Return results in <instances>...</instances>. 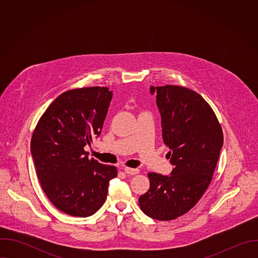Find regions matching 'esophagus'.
I'll return each mask as SVG.
<instances>
[{
	"label": "esophagus",
	"mask_w": 258,
	"mask_h": 258,
	"mask_svg": "<svg viewBox=\"0 0 258 258\" xmlns=\"http://www.w3.org/2000/svg\"><path fill=\"white\" fill-rule=\"evenodd\" d=\"M124 172L130 174V175H135V174L139 173V169L138 168H132V167H124Z\"/></svg>",
	"instance_id": "1"
}]
</instances>
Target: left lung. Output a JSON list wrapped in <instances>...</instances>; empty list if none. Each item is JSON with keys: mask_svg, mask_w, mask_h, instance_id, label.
I'll return each instance as SVG.
<instances>
[{"mask_svg": "<svg viewBox=\"0 0 258 258\" xmlns=\"http://www.w3.org/2000/svg\"><path fill=\"white\" fill-rule=\"evenodd\" d=\"M161 115L162 138L170 149V175L149 172L150 189L140 196L142 211L157 220L185 214L200 200L224 144L223 130L209 104L178 86L150 88Z\"/></svg>", "mask_w": 258, "mask_h": 258, "instance_id": "1", "label": "left lung"}]
</instances>
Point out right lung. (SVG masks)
Wrapping results in <instances>:
<instances>
[{
  "label": "right lung",
  "mask_w": 258,
  "mask_h": 258,
  "mask_svg": "<svg viewBox=\"0 0 258 258\" xmlns=\"http://www.w3.org/2000/svg\"><path fill=\"white\" fill-rule=\"evenodd\" d=\"M112 92L104 87L70 90L47 108L36 124L30 150L49 200L71 216L87 217L104 204L115 166L88 157L85 146L100 136Z\"/></svg>",
  "instance_id": "obj_1"
}]
</instances>
